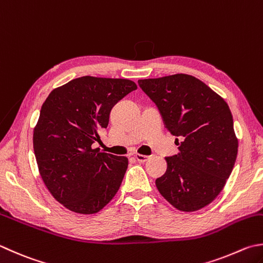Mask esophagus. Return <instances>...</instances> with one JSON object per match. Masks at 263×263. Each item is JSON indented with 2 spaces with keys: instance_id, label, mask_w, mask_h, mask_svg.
Wrapping results in <instances>:
<instances>
[{
  "instance_id": "esophagus-1",
  "label": "esophagus",
  "mask_w": 263,
  "mask_h": 263,
  "mask_svg": "<svg viewBox=\"0 0 263 263\" xmlns=\"http://www.w3.org/2000/svg\"><path fill=\"white\" fill-rule=\"evenodd\" d=\"M135 159H136L137 161H140V162H145V161L148 160V157H147V156H144V155H140V153H136V155H135Z\"/></svg>"
}]
</instances>
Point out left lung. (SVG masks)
<instances>
[{"mask_svg":"<svg viewBox=\"0 0 263 263\" xmlns=\"http://www.w3.org/2000/svg\"><path fill=\"white\" fill-rule=\"evenodd\" d=\"M159 110L180 152L166 157L167 171L157 178L161 196L175 209L193 212L219 196L238 152L234 120L221 96L192 76L174 74L138 80Z\"/></svg>","mask_w":263,"mask_h":263,"instance_id":"8db88e82","label":"left lung"}]
</instances>
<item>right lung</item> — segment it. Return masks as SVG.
Listing matches in <instances>:
<instances>
[{"label":"right lung","mask_w":263,"mask_h":263,"mask_svg":"<svg viewBox=\"0 0 263 263\" xmlns=\"http://www.w3.org/2000/svg\"><path fill=\"white\" fill-rule=\"evenodd\" d=\"M127 79L81 77L49 93L34 128L40 175L67 210L95 214L116 196L128 167L126 157L92 148L101 141L112 107L133 90Z\"/></svg>","instance_id":"add662e5"}]
</instances>
